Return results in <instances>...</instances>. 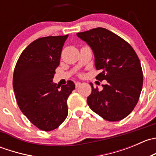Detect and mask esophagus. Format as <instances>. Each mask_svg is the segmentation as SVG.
Returning <instances> with one entry per match:
<instances>
[{"label":"esophagus","instance_id":"esophagus-1","mask_svg":"<svg viewBox=\"0 0 156 156\" xmlns=\"http://www.w3.org/2000/svg\"><path fill=\"white\" fill-rule=\"evenodd\" d=\"M81 84V82H78V81H77V82H75V87H78Z\"/></svg>","mask_w":156,"mask_h":156}]
</instances>
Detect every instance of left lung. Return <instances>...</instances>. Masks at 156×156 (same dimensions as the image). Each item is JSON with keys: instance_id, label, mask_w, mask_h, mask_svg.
Segmentation results:
<instances>
[{"instance_id": "8db88e82", "label": "left lung", "mask_w": 156, "mask_h": 156, "mask_svg": "<svg viewBox=\"0 0 156 156\" xmlns=\"http://www.w3.org/2000/svg\"><path fill=\"white\" fill-rule=\"evenodd\" d=\"M77 35L93 50L96 69L101 71L96 79L106 81L102 90L90 84L88 106L105 120H122L133 111L142 90L143 70L136 52L126 41L104 28Z\"/></svg>"}]
</instances>
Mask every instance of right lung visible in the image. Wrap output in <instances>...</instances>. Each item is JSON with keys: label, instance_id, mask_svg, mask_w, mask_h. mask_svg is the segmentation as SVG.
<instances>
[{"label": "right lung", "instance_id": "right-lung-1", "mask_svg": "<svg viewBox=\"0 0 156 156\" xmlns=\"http://www.w3.org/2000/svg\"><path fill=\"white\" fill-rule=\"evenodd\" d=\"M68 34L34 41L20 55L13 72L12 86L22 112L38 129L57 128L68 115L67 100L75 90L73 81L59 87L53 83Z\"/></svg>", "mask_w": 156, "mask_h": 156}]
</instances>
